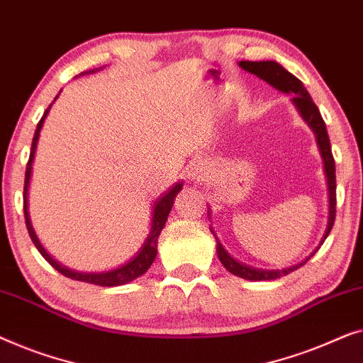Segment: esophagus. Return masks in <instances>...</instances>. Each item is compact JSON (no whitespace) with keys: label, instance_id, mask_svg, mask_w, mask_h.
<instances>
[{"label":"esophagus","instance_id":"obj_1","mask_svg":"<svg viewBox=\"0 0 363 363\" xmlns=\"http://www.w3.org/2000/svg\"><path fill=\"white\" fill-rule=\"evenodd\" d=\"M189 176H191L192 179H196V181H206L208 177L207 166L201 164V162H199V164H194L191 169H189Z\"/></svg>","mask_w":363,"mask_h":363}]
</instances>
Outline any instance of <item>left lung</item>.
Segmentation results:
<instances>
[{
	"label": "left lung",
	"instance_id": "obj_1",
	"mask_svg": "<svg viewBox=\"0 0 363 363\" xmlns=\"http://www.w3.org/2000/svg\"><path fill=\"white\" fill-rule=\"evenodd\" d=\"M240 67L248 70L250 74L258 75L259 79L267 80L269 85L277 86L278 90L293 95V101H294V105L298 106L299 113L303 115V118L308 121L311 128H313L315 133L318 145L320 147V155H323V157H324V167H325V174H328V184H329V225H328V230H325V235L323 238V242H324V240L328 238L329 232L333 230V225L335 222V203H337L335 161L333 156V147H330L328 128H325V123H324L323 116H320L318 105H315L313 99H311L308 90H306L304 85L301 84V80L296 79L294 75L289 74L286 69H283L278 62H273V60H262V62H250V60H242V62H240ZM217 255H218V258H220V262L223 263V267H225L228 272L237 274V277H240V278L250 279V281H267V279L281 278L283 274H289V273H293L294 269L303 267V264L308 262L311 257H313V255H311L306 262L296 264V267L279 269V272H263V269L248 268V267H245V264L237 263L230 257V255H228L225 250L222 248L220 243H217Z\"/></svg>",
	"mask_w": 363,
	"mask_h": 363
}]
</instances>
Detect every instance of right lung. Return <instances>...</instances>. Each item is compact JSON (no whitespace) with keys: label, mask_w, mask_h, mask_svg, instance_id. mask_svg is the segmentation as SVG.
I'll return each instance as SVG.
<instances>
[{"label":"right lung","mask_w":363,"mask_h":363,"mask_svg":"<svg viewBox=\"0 0 363 363\" xmlns=\"http://www.w3.org/2000/svg\"><path fill=\"white\" fill-rule=\"evenodd\" d=\"M55 99H57V96H55ZM49 108H50V106H49ZM49 108L44 111L43 118L39 120L38 128H35L34 138H33V145H30L29 161H28V166H26V176H24V194H23V199H24V220H26L29 237H30V240H33V243L35 245V248L39 250V253L45 258V262H48L52 268L57 269L60 274H64V277H67L70 279H75V281H84V283L96 284V286H120V284L130 283L135 278L141 277L143 273H146L147 268L151 267L152 262H155L156 253H157V238H160L161 230L166 225V220H167V217H169V212L172 208V203H174V199L177 196V192H179L182 189V182L176 184L174 187L169 189L167 194H164V196H162L160 201L156 202L155 211H152V220H151L150 235H147V238H146L145 245H143V248L140 250V252H138V255L131 259V262H128L126 264H123V267H120L116 269H111V272H106V273H77V272H72V269L60 267V264L55 262V259H52L48 253H45L43 245L39 243V240H38V237H35L33 227H30L29 213H28V187H29V179H30V169H33L30 164H33L35 146H38L39 131H40V128H43L44 118L48 116Z\"/></svg>","instance_id":"1"}]
</instances>
